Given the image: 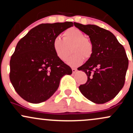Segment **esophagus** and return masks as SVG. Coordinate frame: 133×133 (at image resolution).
<instances>
[{"mask_svg":"<svg viewBox=\"0 0 133 133\" xmlns=\"http://www.w3.org/2000/svg\"><path fill=\"white\" fill-rule=\"evenodd\" d=\"M72 73L73 74H74V73H76V72L77 71V69L75 68H72Z\"/></svg>","mask_w":133,"mask_h":133,"instance_id":"34e87169","label":"esophagus"}]
</instances>
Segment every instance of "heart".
<instances>
[{
  "label": "heart",
  "mask_w": 133,
  "mask_h": 133,
  "mask_svg": "<svg viewBox=\"0 0 133 133\" xmlns=\"http://www.w3.org/2000/svg\"><path fill=\"white\" fill-rule=\"evenodd\" d=\"M63 39L57 36L54 39L52 46L54 51L61 60L65 61L70 54V48L72 54L68 58L66 62L71 66L81 64L86 59L92 56L94 47L86 34L76 27L67 29L63 34Z\"/></svg>",
  "instance_id": "heart-1"
}]
</instances>
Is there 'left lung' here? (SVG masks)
I'll list each match as a JSON object with an SVG mask.
<instances>
[{
  "label": "left lung",
  "instance_id": "obj_1",
  "mask_svg": "<svg viewBox=\"0 0 133 133\" xmlns=\"http://www.w3.org/2000/svg\"><path fill=\"white\" fill-rule=\"evenodd\" d=\"M74 25L89 36L94 47L92 56L77 69L88 76L79 90L93 103H107L124 86L129 63L124 47L109 30L91 24L74 22Z\"/></svg>",
  "mask_w": 133,
  "mask_h": 133
}]
</instances>
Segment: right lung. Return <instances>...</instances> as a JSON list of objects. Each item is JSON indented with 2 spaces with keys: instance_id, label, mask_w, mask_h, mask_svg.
<instances>
[{
  "instance_id": "1",
  "label": "right lung",
  "mask_w": 133,
  "mask_h": 133,
  "mask_svg": "<svg viewBox=\"0 0 133 133\" xmlns=\"http://www.w3.org/2000/svg\"><path fill=\"white\" fill-rule=\"evenodd\" d=\"M74 24H41L17 44L10 61V80L24 100L34 104L45 101L57 91L61 79L72 74L71 68L56 56L52 42Z\"/></svg>"
}]
</instances>
